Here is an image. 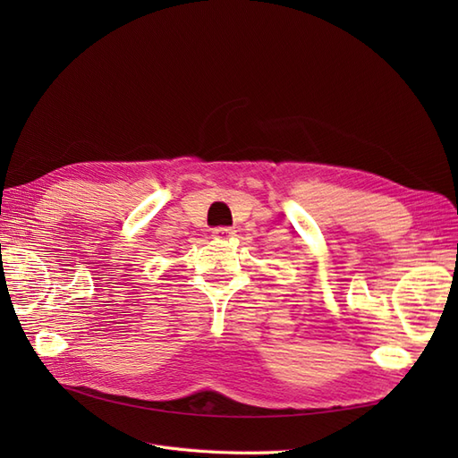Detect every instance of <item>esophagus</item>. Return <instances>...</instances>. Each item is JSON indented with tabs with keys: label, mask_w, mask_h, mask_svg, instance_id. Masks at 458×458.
<instances>
[{
	"label": "esophagus",
	"mask_w": 458,
	"mask_h": 458,
	"mask_svg": "<svg viewBox=\"0 0 458 458\" xmlns=\"http://www.w3.org/2000/svg\"><path fill=\"white\" fill-rule=\"evenodd\" d=\"M233 234H234V231L231 227H214L212 229V237H216V239H229V237H233Z\"/></svg>",
	"instance_id": "1"
}]
</instances>
